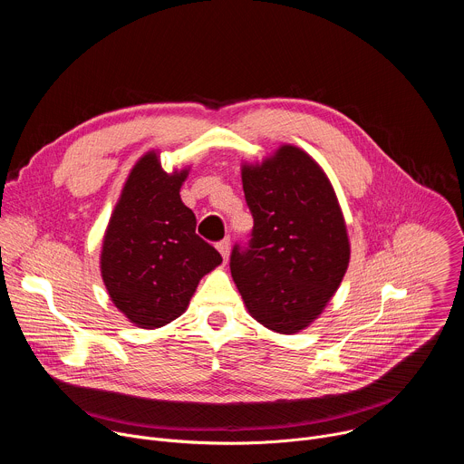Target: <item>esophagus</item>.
<instances>
[{"instance_id":"34e87169","label":"esophagus","mask_w":464,"mask_h":464,"mask_svg":"<svg viewBox=\"0 0 464 464\" xmlns=\"http://www.w3.org/2000/svg\"><path fill=\"white\" fill-rule=\"evenodd\" d=\"M217 247H218L220 255L224 256V260L227 262V258H229V247H231V242H229V238H224L222 242H218V244H217Z\"/></svg>"}]
</instances>
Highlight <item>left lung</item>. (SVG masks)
<instances>
[{"label":"left lung","mask_w":464,"mask_h":464,"mask_svg":"<svg viewBox=\"0 0 464 464\" xmlns=\"http://www.w3.org/2000/svg\"><path fill=\"white\" fill-rule=\"evenodd\" d=\"M242 187L253 231L247 247H233V281L253 319L279 334L301 333L349 268L351 244L334 187L294 145L244 163Z\"/></svg>","instance_id":"left-lung-1"}]
</instances>
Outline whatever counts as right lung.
<instances>
[{"instance_id": "1", "label": "right lung", "mask_w": 464, "mask_h": 464, "mask_svg": "<svg viewBox=\"0 0 464 464\" xmlns=\"http://www.w3.org/2000/svg\"><path fill=\"white\" fill-rule=\"evenodd\" d=\"M188 169L165 172L156 150L130 170L110 217L101 276L111 303L140 328L179 317L198 283L220 266V253L196 235V217L181 202Z\"/></svg>"}]
</instances>
